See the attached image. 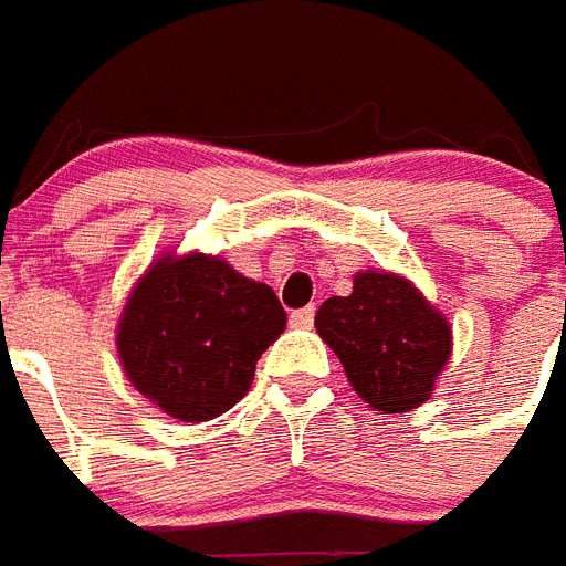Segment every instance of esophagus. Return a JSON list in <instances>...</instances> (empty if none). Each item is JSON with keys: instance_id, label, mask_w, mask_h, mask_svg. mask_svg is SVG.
Listing matches in <instances>:
<instances>
[{"instance_id": "1", "label": "esophagus", "mask_w": 566, "mask_h": 566, "mask_svg": "<svg viewBox=\"0 0 566 566\" xmlns=\"http://www.w3.org/2000/svg\"><path fill=\"white\" fill-rule=\"evenodd\" d=\"M312 324H315V305H305V308L291 312V326H296V329H308Z\"/></svg>"}]
</instances>
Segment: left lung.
<instances>
[{
    "mask_svg": "<svg viewBox=\"0 0 566 566\" xmlns=\"http://www.w3.org/2000/svg\"><path fill=\"white\" fill-rule=\"evenodd\" d=\"M315 326L354 392L384 413L429 399L453 347L450 321L408 279L378 270L357 272L350 296H329Z\"/></svg>",
    "mask_w": 566,
    "mask_h": 566,
    "instance_id": "obj_1",
    "label": "left lung"
}]
</instances>
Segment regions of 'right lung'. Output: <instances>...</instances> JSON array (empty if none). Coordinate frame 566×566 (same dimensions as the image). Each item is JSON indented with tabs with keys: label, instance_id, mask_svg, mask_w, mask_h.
Masks as SVG:
<instances>
[{
	"label": "right lung",
	"instance_id": "obj_1",
	"mask_svg": "<svg viewBox=\"0 0 566 566\" xmlns=\"http://www.w3.org/2000/svg\"><path fill=\"white\" fill-rule=\"evenodd\" d=\"M272 287L221 258L165 254L119 317L116 350L134 387L174 420L203 422L249 392L254 366L284 333Z\"/></svg>",
	"mask_w": 566,
	"mask_h": 566
}]
</instances>
